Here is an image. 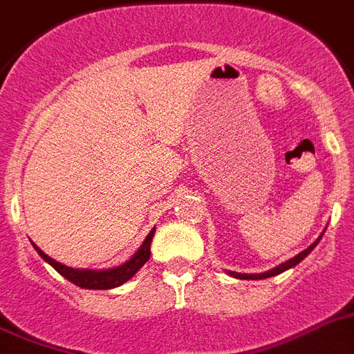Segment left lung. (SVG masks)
<instances>
[{"label":"left lung","mask_w":354,"mask_h":354,"mask_svg":"<svg viewBox=\"0 0 354 354\" xmlns=\"http://www.w3.org/2000/svg\"><path fill=\"white\" fill-rule=\"evenodd\" d=\"M322 234H324V231H322ZM322 234H321V236H319V238H317V240L313 241L312 245L308 247V249H304L303 252H299L297 256H294V258H292V259H288V261H285V263H281V265H277V267L270 268V270H267V272H261V274H240V272H232V270H227V274H229V276H232V277H236V279H267V277L277 276V274H281V272L288 270V268H294L295 265H297V263H301V261H303V259L306 258V256L310 254V252H312L313 249H315V247H317V243H319V241H321Z\"/></svg>","instance_id":"left-lung-1"}]
</instances>
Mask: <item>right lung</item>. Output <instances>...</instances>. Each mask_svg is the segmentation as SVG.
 <instances>
[{
    "instance_id": "1",
    "label": "right lung",
    "mask_w": 354,
    "mask_h": 354,
    "mask_svg": "<svg viewBox=\"0 0 354 354\" xmlns=\"http://www.w3.org/2000/svg\"><path fill=\"white\" fill-rule=\"evenodd\" d=\"M156 234V227L148 232V236L145 238L143 245L136 250L134 256L131 259H127L125 263L118 265V267L113 268H102V270H95V268H73L68 267L64 263H59L53 258L42 252L35 243L32 241L33 249L37 250L39 256H41L46 263H50L51 267L59 272L60 276H64L66 279L71 281L73 285L80 286V288L87 290H109V288H116V286H122L123 283L131 279V277L136 276V272L140 270L148 259H150V243H152V238Z\"/></svg>"
}]
</instances>
